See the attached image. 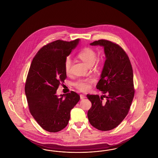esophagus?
I'll use <instances>...</instances> for the list:
<instances>
[{"label": "esophagus", "instance_id": "obj_1", "mask_svg": "<svg viewBox=\"0 0 158 158\" xmlns=\"http://www.w3.org/2000/svg\"><path fill=\"white\" fill-rule=\"evenodd\" d=\"M80 98H81V99H83L85 98H86V96L83 95H80Z\"/></svg>", "mask_w": 158, "mask_h": 158}]
</instances>
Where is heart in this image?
I'll use <instances>...</instances> for the list:
<instances>
[{
	"instance_id": "b5f03b06",
	"label": "heart",
	"mask_w": 158,
	"mask_h": 158,
	"mask_svg": "<svg viewBox=\"0 0 158 158\" xmlns=\"http://www.w3.org/2000/svg\"><path fill=\"white\" fill-rule=\"evenodd\" d=\"M77 56L82 60L84 63H86L89 66H92L95 63L96 59V53L94 49L90 48H85L81 51ZM72 66V59L70 57L68 56L64 60V68L67 74L70 72V68ZM94 82L92 78L81 79L76 81L74 83V86L76 89L81 91H86L90 87V84Z\"/></svg>"
}]
</instances>
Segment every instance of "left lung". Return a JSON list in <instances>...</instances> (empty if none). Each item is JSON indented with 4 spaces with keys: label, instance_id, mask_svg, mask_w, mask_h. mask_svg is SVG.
Here are the masks:
<instances>
[{
    "label": "left lung",
    "instance_id": "left-lung-1",
    "mask_svg": "<svg viewBox=\"0 0 158 158\" xmlns=\"http://www.w3.org/2000/svg\"><path fill=\"white\" fill-rule=\"evenodd\" d=\"M90 44L104 48L106 60L96 88L107 95H87L92 103L88 118L95 128L107 131L118 126L128 114L135 94L132 67L118 44L103 39Z\"/></svg>",
    "mask_w": 158,
    "mask_h": 158
}]
</instances>
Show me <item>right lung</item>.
Returning a JSON list of instances; mask_svg holds the SVG:
<instances>
[{
  "instance_id": "add662e5",
  "label": "right lung",
  "mask_w": 158,
  "mask_h": 158,
  "mask_svg": "<svg viewBox=\"0 0 158 158\" xmlns=\"http://www.w3.org/2000/svg\"><path fill=\"white\" fill-rule=\"evenodd\" d=\"M80 39L57 40L44 46L33 59L26 82L25 94L30 112L44 129L57 132L68 124L70 110L79 101L75 92L58 96L59 85L66 78L65 59Z\"/></svg>"
}]
</instances>
